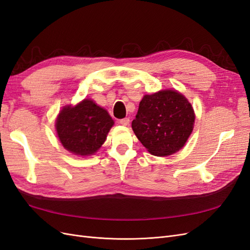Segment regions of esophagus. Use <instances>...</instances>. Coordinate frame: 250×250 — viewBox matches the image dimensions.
I'll use <instances>...</instances> for the list:
<instances>
[{
  "mask_svg": "<svg viewBox=\"0 0 250 250\" xmlns=\"http://www.w3.org/2000/svg\"><path fill=\"white\" fill-rule=\"evenodd\" d=\"M129 122H130V120L128 119V118H125V119H122V120L119 121V123L121 125H123V126H127L128 124H129Z\"/></svg>",
  "mask_w": 250,
  "mask_h": 250,
  "instance_id": "34e87169",
  "label": "esophagus"
}]
</instances>
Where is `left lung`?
Masks as SVG:
<instances>
[{
	"label": "left lung",
	"mask_w": 250,
	"mask_h": 250,
	"mask_svg": "<svg viewBox=\"0 0 250 250\" xmlns=\"http://www.w3.org/2000/svg\"><path fill=\"white\" fill-rule=\"evenodd\" d=\"M195 122L187 98L174 89L145 95L132 121V130L151 154L168 156L185 146Z\"/></svg>",
	"instance_id": "8db88e82"
}]
</instances>
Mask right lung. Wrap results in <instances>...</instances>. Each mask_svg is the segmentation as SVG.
I'll return each instance as SVG.
<instances>
[{
    "label": "right lung",
    "mask_w": 250,
    "mask_h": 250,
    "mask_svg": "<svg viewBox=\"0 0 250 250\" xmlns=\"http://www.w3.org/2000/svg\"><path fill=\"white\" fill-rule=\"evenodd\" d=\"M113 124L106 109L92 99H84L60 110L55 127L60 143L67 151L88 156L101 148Z\"/></svg>",
    "instance_id": "add662e5"
}]
</instances>
